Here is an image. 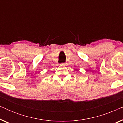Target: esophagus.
<instances>
[{
	"instance_id": "esophagus-1",
	"label": "esophagus",
	"mask_w": 123,
	"mask_h": 123,
	"mask_svg": "<svg viewBox=\"0 0 123 123\" xmlns=\"http://www.w3.org/2000/svg\"><path fill=\"white\" fill-rule=\"evenodd\" d=\"M61 65H62V66H64V65H65V63H62Z\"/></svg>"
}]
</instances>
